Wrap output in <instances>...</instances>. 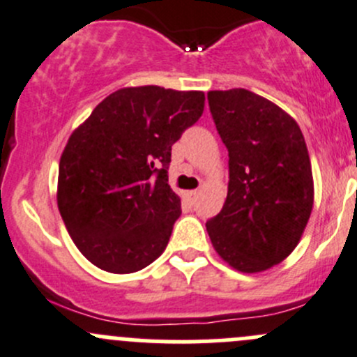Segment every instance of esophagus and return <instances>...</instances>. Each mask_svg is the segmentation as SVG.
Here are the masks:
<instances>
[{
  "mask_svg": "<svg viewBox=\"0 0 357 357\" xmlns=\"http://www.w3.org/2000/svg\"><path fill=\"white\" fill-rule=\"evenodd\" d=\"M185 197H186V200H188V204H195L197 192H195V190H192V192H186Z\"/></svg>",
  "mask_w": 357,
  "mask_h": 357,
  "instance_id": "1",
  "label": "esophagus"
}]
</instances>
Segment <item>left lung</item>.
<instances>
[{"mask_svg": "<svg viewBox=\"0 0 357 357\" xmlns=\"http://www.w3.org/2000/svg\"><path fill=\"white\" fill-rule=\"evenodd\" d=\"M228 150L223 209L207 220L218 255L241 272H261L296 248L314 204L312 169L298 123L245 89L207 92Z\"/></svg>", "mask_w": 357, "mask_h": 357, "instance_id": "1", "label": "left lung"}]
</instances>
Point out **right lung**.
Returning <instances> with one entry per match:
<instances>
[{
    "mask_svg": "<svg viewBox=\"0 0 357 357\" xmlns=\"http://www.w3.org/2000/svg\"><path fill=\"white\" fill-rule=\"evenodd\" d=\"M204 92L157 85L113 92L69 137L57 204L76 248L112 274L153 263L181 200L169 186L172 144L204 113Z\"/></svg>",
    "mask_w": 357,
    "mask_h": 357,
    "instance_id": "1",
    "label": "right lung"
}]
</instances>
